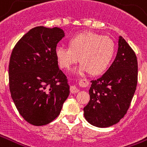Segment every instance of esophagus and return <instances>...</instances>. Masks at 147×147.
I'll use <instances>...</instances> for the list:
<instances>
[{
    "mask_svg": "<svg viewBox=\"0 0 147 147\" xmlns=\"http://www.w3.org/2000/svg\"><path fill=\"white\" fill-rule=\"evenodd\" d=\"M70 91H71V93H77L78 92V88L76 86H72L70 88Z\"/></svg>",
    "mask_w": 147,
    "mask_h": 147,
    "instance_id": "esophagus-1",
    "label": "esophagus"
}]
</instances>
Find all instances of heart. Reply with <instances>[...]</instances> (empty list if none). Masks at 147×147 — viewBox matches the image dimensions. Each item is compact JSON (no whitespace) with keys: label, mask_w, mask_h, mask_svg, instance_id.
<instances>
[{"label":"heart","mask_w":147,"mask_h":147,"mask_svg":"<svg viewBox=\"0 0 147 147\" xmlns=\"http://www.w3.org/2000/svg\"><path fill=\"white\" fill-rule=\"evenodd\" d=\"M55 57L62 69H68L79 61V72L91 75L102 73L110 65L115 54V44L106 36L87 31L69 40V47H56Z\"/></svg>","instance_id":"1"}]
</instances>
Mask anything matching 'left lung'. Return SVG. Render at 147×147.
Instances as JSON below:
<instances>
[{
	"instance_id": "8db88e82",
	"label": "left lung",
	"mask_w": 147,
	"mask_h": 147,
	"mask_svg": "<svg viewBox=\"0 0 147 147\" xmlns=\"http://www.w3.org/2000/svg\"><path fill=\"white\" fill-rule=\"evenodd\" d=\"M137 79L136 54L120 36L118 52L113 64L100 78L91 81L90 100L83 109L86 120L100 128L119 123L129 108Z\"/></svg>"
}]
</instances>
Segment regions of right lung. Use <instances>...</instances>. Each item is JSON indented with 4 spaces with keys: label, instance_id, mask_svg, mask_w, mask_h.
I'll return each mask as SVG.
<instances>
[{
    "label": "right lung",
    "instance_id": "add662e5",
    "mask_svg": "<svg viewBox=\"0 0 147 147\" xmlns=\"http://www.w3.org/2000/svg\"><path fill=\"white\" fill-rule=\"evenodd\" d=\"M65 36L59 28L35 27L22 37L11 52L9 88L21 116L31 125L44 126L58 117L69 95L67 77L55 57Z\"/></svg>",
    "mask_w": 147,
    "mask_h": 147
}]
</instances>
